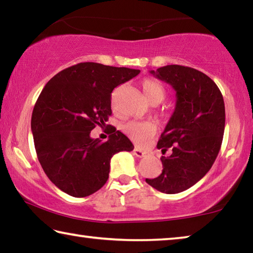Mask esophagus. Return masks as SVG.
Returning <instances> with one entry per match:
<instances>
[{"label":"esophagus","mask_w":253,"mask_h":253,"mask_svg":"<svg viewBox=\"0 0 253 253\" xmlns=\"http://www.w3.org/2000/svg\"><path fill=\"white\" fill-rule=\"evenodd\" d=\"M132 153H134V155H136L137 157H144L145 155H146V152L142 151V149L139 148H134V151H132Z\"/></svg>","instance_id":"obj_1"}]
</instances>
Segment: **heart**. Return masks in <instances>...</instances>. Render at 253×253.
<instances>
[{
	"instance_id": "heart-1",
	"label": "heart",
	"mask_w": 253,
	"mask_h": 253,
	"mask_svg": "<svg viewBox=\"0 0 253 253\" xmlns=\"http://www.w3.org/2000/svg\"><path fill=\"white\" fill-rule=\"evenodd\" d=\"M144 95L151 102L160 104L165 98V88L157 80L147 78L142 83ZM125 134L137 144H143L149 136L155 132V126L149 122H137L132 121L123 126Z\"/></svg>"
}]
</instances>
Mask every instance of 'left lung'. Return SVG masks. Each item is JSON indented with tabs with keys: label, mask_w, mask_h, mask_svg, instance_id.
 <instances>
[{
	"label": "left lung",
	"mask_w": 253,
	"mask_h": 253,
	"mask_svg": "<svg viewBox=\"0 0 253 253\" xmlns=\"http://www.w3.org/2000/svg\"><path fill=\"white\" fill-rule=\"evenodd\" d=\"M151 74L176 91V105L157 148L162 156L160 176L146 178L149 185L166 194L183 192L198 183L220 152L225 126L223 96L215 83L193 68L169 65Z\"/></svg>",
	"instance_id": "1"
}]
</instances>
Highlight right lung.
I'll return each instance as SVG.
<instances>
[{"label":"right lung","mask_w":253,"mask_h":253,"mask_svg":"<svg viewBox=\"0 0 253 253\" xmlns=\"http://www.w3.org/2000/svg\"><path fill=\"white\" fill-rule=\"evenodd\" d=\"M139 70L81 62L51 78L34 105L31 130L37 156L55 186L75 198H84L105 185L110 160L134 145L109 127L106 142L91 138L96 126L111 116V92Z\"/></svg>","instance_id":"add662e5"}]
</instances>
